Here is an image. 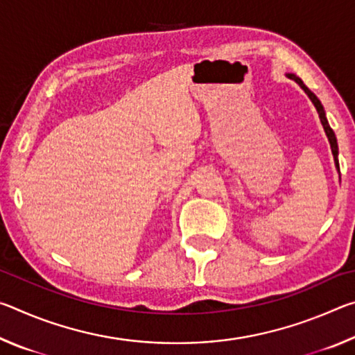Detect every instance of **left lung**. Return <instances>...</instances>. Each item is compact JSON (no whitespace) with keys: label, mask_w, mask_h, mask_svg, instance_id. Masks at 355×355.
Returning a JSON list of instances; mask_svg holds the SVG:
<instances>
[{"label":"left lung","mask_w":355,"mask_h":355,"mask_svg":"<svg viewBox=\"0 0 355 355\" xmlns=\"http://www.w3.org/2000/svg\"><path fill=\"white\" fill-rule=\"evenodd\" d=\"M288 78H291V80L296 81V83L299 84V86L304 89L305 94L309 95L310 100H311V103L315 105V107H316L318 114H320V120H321V123H322V127H324V131H326V135H327V137H329L330 148H332L334 159H335V166H336V169L340 171V164H338V146H336V137H335L334 130L329 127V122H327V119H326V114H324V107H322V105H321V101L316 98V95H315L313 92H311L307 86H305V84L302 83V80H300L299 76H296V75H288Z\"/></svg>","instance_id":"left-lung-1"}]
</instances>
